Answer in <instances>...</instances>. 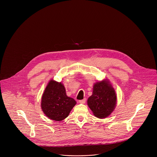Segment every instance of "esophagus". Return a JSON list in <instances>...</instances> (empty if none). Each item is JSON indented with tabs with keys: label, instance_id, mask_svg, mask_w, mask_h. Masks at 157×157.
Here are the masks:
<instances>
[{
	"label": "esophagus",
	"instance_id": "esophagus-1",
	"mask_svg": "<svg viewBox=\"0 0 157 157\" xmlns=\"http://www.w3.org/2000/svg\"><path fill=\"white\" fill-rule=\"evenodd\" d=\"M86 99H84L82 100H80V101H79V102L81 103V104H84L86 102Z\"/></svg>",
	"mask_w": 157,
	"mask_h": 157
}]
</instances>
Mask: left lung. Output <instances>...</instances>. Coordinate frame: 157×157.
<instances>
[{
  "label": "left lung",
  "instance_id": "obj_1",
  "mask_svg": "<svg viewBox=\"0 0 157 157\" xmlns=\"http://www.w3.org/2000/svg\"><path fill=\"white\" fill-rule=\"evenodd\" d=\"M117 95L107 79L96 82L93 94L87 99V105L93 114L100 119L108 117L116 105Z\"/></svg>",
  "mask_w": 157,
  "mask_h": 157
}]
</instances>
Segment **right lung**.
I'll return each instance as SVG.
<instances>
[{
  "mask_svg": "<svg viewBox=\"0 0 157 157\" xmlns=\"http://www.w3.org/2000/svg\"><path fill=\"white\" fill-rule=\"evenodd\" d=\"M76 104L75 99L67 96L64 85L52 79L42 95L41 107L47 117L61 121L69 116Z\"/></svg>",
  "mask_w": 157,
  "mask_h": 157,
  "instance_id": "1",
  "label": "right lung"
}]
</instances>
